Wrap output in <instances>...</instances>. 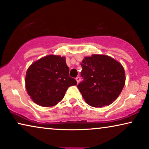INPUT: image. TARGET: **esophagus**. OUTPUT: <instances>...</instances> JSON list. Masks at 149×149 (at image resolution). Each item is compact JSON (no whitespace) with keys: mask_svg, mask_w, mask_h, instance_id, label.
Segmentation results:
<instances>
[{"mask_svg":"<svg viewBox=\"0 0 149 149\" xmlns=\"http://www.w3.org/2000/svg\"><path fill=\"white\" fill-rule=\"evenodd\" d=\"M76 81H77V83H79V82H80V81H81V78L79 77H76Z\"/></svg>","mask_w":149,"mask_h":149,"instance_id":"obj_1","label":"esophagus"}]
</instances>
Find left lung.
Listing matches in <instances>:
<instances>
[{
    "label": "left lung",
    "mask_w": 149,
    "mask_h": 149,
    "mask_svg": "<svg viewBox=\"0 0 149 149\" xmlns=\"http://www.w3.org/2000/svg\"><path fill=\"white\" fill-rule=\"evenodd\" d=\"M82 82L77 85L85 102L93 107L111 104L125 83L123 66L107 55L86 56L81 63Z\"/></svg>",
    "instance_id": "left-lung-1"
}]
</instances>
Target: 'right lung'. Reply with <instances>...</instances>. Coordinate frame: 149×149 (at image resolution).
Returning a JSON list of instances; mask_svg holds the SVG:
<instances>
[{
	"mask_svg": "<svg viewBox=\"0 0 149 149\" xmlns=\"http://www.w3.org/2000/svg\"><path fill=\"white\" fill-rule=\"evenodd\" d=\"M77 81L69 76L65 57L48 55L35 61L26 71L25 86L34 103L51 107L64 98L67 89L76 85Z\"/></svg>",
	"mask_w": 149,
	"mask_h": 149,
	"instance_id": "1",
	"label": "right lung"
}]
</instances>
